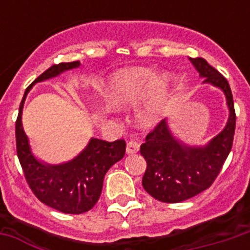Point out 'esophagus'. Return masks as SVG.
I'll list each match as a JSON object with an SVG mask.
<instances>
[{"label":"esophagus","instance_id":"1","mask_svg":"<svg viewBox=\"0 0 250 250\" xmlns=\"http://www.w3.org/2000/svg\"><path fill=\"white\" fill-rule=\"evenodd\" d=\"M139 148H140V144H139L137 141L131 140L127 143V148H125V150H127L128 154H133V153H137Z\"/></svg>","mask_w":250,"mask_h":250}]
</instances>
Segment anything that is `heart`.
<instances>
[{
	"mask_svg": "<svg viewBox=\"0 0 250 250\" xmlns=\"http://www.w3.org/2000/svg\"><path fill=\"white\" fill-rule=\"evenodd\" d=\"M171 90L168 74H156L144 67L125 68L115 72L105 88V100L113 109H125L143 100L136 111L141 127H153L162 118Z\"/></svg>",
	"mask_w": 250,
	"mask_h": 250,
	"instance_id": "1",
	"label": "heart"
}]
</instances>
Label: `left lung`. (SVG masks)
<instances>
[{
    "instance_id": "left-lung-1",
    "label": "left lung",
    "mask_w": 250,
    "mask_h": 250,
    "mask_svg": "<svg viewBox=\"0 0 250 250\" xmlns=\"http://www.w3.org/2000/svg\"><path fill=\"white\" fill-rule=\"evenodd\" d=\"M204 83L223 90L229 115L222 132L205 146H188L171 133L164 119L146 135L140 146L146 161L143 187L158 201L176 204L208 189L214 183L232 148L236 114L229 82L204 58H189Z\"/></svg>"
}]
</instances>
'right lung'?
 I'll return each instance as SVG.
<instances>
[{
	"instance_id": "obj_1",
	"label": "right lung",
	"mask_w": 250,
	"mask_h": 250,
	"mask_svg": "<svg viewBox=\"0 0 250 250\" xmlns=\"http://www.w3.org/2000/svg\"><path fill=\"white\" fill-rule=\"evenodd\" d=\"M80 66L79 61L53 64L25 89L15 122L17 154L25 180L42 204L66 214H82L90 210L100 198L104 178L110 167L125 157V141L113 143L90 139L79 156L66 164L48 165L35 158L28 137L21 125V110L25 96L33 84L56 78L62 72Z\"/></svg>"
}]
</instances>
